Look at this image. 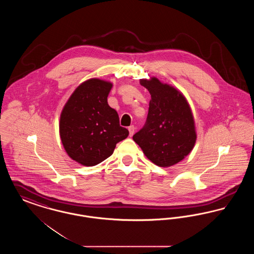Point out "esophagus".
<instances>
[{
	"mask_svg": "<svg viewBox=\"0 0 254 254\" xmlns=\"http://www.w3.org/2000/svg\"><path fill=\"white\" fill-rule=\"evenodd\" d=\"M128 131H129V136L131 137L134 132H135V127L134 126H130V127H128Z\"/></svg>",
	"mask_w": 254,
	"mask_h": 254,
	"instance_id": "34e87169",
	"label": "esophagus"
}]
</instances>
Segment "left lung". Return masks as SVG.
I'll return each instance as SVG.
<instances>
[{
    "label": "left lung",
    "mask_w": 254,
    "mask_h": 254,
    "mask_svg": "<svg viewBox=\"0 0 254 254\" xmlns=\"http://www.w3.org/2000/svg\"><path fill=\"white\" fill-rule=\"evenodd\" d=\"M140 84L149 91L151 100L145 126L133 140L153 164L171 167L189 155L195 145L191 109L179 90L155 77L142 79Z\"/></svg>",
    "instance_id": "obj_1"
}]
</instances>
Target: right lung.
<instances>
[{
	"mask_svg": "<svg viewBox=\"0 0 254 254\" xmlns=\"http://www.w3.org/2000/svg\"><path fill=\"white\" fill-rule=\"evenodd\" d=\"M111 87L110 82L89 79L74 90L62 110V144L68 156L83 166L100 164L128 136L117 111L108 104Z\"/></svg>",
	"mask_w": 254,
	"mask_h": 254,
	"instance_id": "add662e5",
	"label": "right lung"
}]
</instances>
